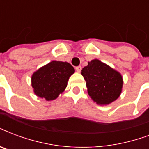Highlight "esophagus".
<instances>
[{"mask_svg": "<svg viewBox=\"0 0 149 149\" xmlns=\"http://www.w3.org/2000/svg\"><path fill=\"white\" fill-rule=\"evenodd\" d=\"M81 70H82V67L80 66V65L76 67V71H77V72H81Z\"/></svg>", "mask_w": 149, "mask_h": 149, "instance_id": "obj_1", "label": "esophagus"}]
</instances>
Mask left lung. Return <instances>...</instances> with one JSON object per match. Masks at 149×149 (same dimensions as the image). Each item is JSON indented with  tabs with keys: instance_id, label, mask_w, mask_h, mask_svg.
Here are the masks:
<instances>
[{
	"instance_id": "1",
	"label": "left lung",
	"mask_w": 149,
	"mask_h": 149,
	"mask_svg": "<svg viewBox=\"0 0 149 149\" xmlns=\"http://www.w3.org/2000/svg\"><path fill=\"white\" fill-rule=\"evenodd\" d=\"M81 74L86 81L88 95L97 105L111 104L121 95L123 84L122 75L100 60L88 62Z\"/></svg>"
}]
</instances>
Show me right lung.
<instances>
[{
  "label": "right lung",
  "instance_id": "1",
  "mask_svg": "<svg viewBox=\"0 0 149 149\" xmlns=\"http://www.w3.org/2000/svg\"><path fill=\"white\" fill-rule=\"evenodd\" d=\"M74 72V68L70 63L52 61L32 75L34 94L46 101L56 99L66 88L68 80Z\"/></svg>",
  "mask_w": 149,
  "mask_h": 149
}]
</instances>
